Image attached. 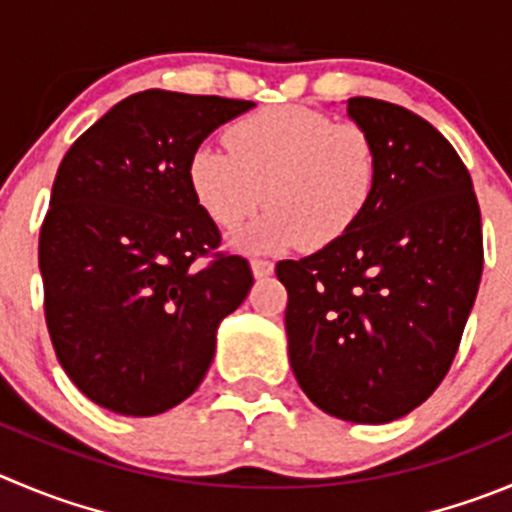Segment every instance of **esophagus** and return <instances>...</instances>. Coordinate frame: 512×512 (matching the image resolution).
<instances>
[{
    "instance_id": "obj_1",
    "label": "esophagus",
    "mask_w": 512,
    "mask_h": 512,
    "mask_svg": "<svg viewBox=\"0 0 512 512\" xmlns=\"http://www.w3.org/2000/svg\"><path fill=\"white\" fill-rule=\"evenodd\" d=\"M251 271L256 279H266V276L274 274V264L269 259H253L251 261Z\"/></svg>"
}]
</instances>
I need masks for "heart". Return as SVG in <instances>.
Here are the masks:
<instances>
[{
    "instance_id": "obj_1",
    "label": "heart",
    "mask_w": 512,
    "mask_h": 512,
    "mask_svg": "<svg viewBox=\"0 0 512 512\" xmlns=\"http://www.w3.org/2000/svg\"><path fill=\"white\" fill-rule=\"evenodd\" d=\"M231 153L201 145L188 160V186L218 228L269 213L241 236L248 251L329 246L364 216L377 188L379 155L364 125L314 107H264L226 130Z\"/></svg>"
}]
</instances>
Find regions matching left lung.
I'll use <instances>...</instances> for the list:
<instances>
[{"label":"left lung","instance_id":"obj_1","mask_svg":"<svg viewBox=\"0 0 512 512\" xmlns=\"http://www.w3.org/2000/svg\"><path fill=\"white\" fill-rule=\"evenodd\" d=\"M377 145V188L339 241L276 264L294 377L326 415L384 425L445 379L483 276L480 206L465 163L420 115L349 97Z\"/></svg>","mask_w":512,"mask_h":512}]
</instances>
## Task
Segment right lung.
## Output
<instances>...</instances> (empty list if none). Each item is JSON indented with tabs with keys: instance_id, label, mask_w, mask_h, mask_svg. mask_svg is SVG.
<instances>
[{
	"instance_id": "1",
	"label": "right lung",
	"mask_w": 512,
	"mask_h": 512,
	"mask_svg": "<svg viewBox=\"0 0 512 512\" xmlns=\"http://www.w3.org/2000/svg\"><path fill=\"white\" fill-rule=\"evenodd\" d=\"M253 102L145 90L110 107L62 158L40 231L52 347L95 405L153 417L191 397L218 324L253 286L188 186L203 140Z\"/></svg>"
}]
</instances>
